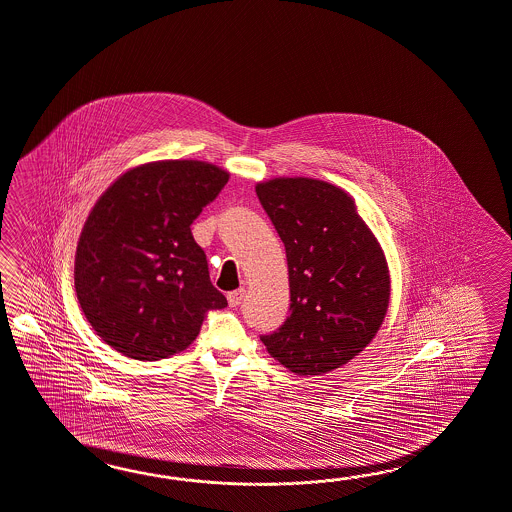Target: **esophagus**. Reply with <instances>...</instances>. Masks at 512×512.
I'll use <instances>...</instances> for the list:
<instances>
[{
  "label": "esophagus",
  "instance_id": "1",
  "mask_svg": "<svg viewBox=\"0 0 512 512\" xmlns=\"http://www.w3.org/2000/svg\"><path fill=\"white\" fill-rule=\"evenodd\" d=\"M244 294H246V290H244V288H238V290L229 292V294H227V301H229V305H231V307H238V305L242 303Z\"/></svg>",
  "mask_w": 512,
  "mask_h": 512
}]
</instances>
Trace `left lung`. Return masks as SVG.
Instances as JSON below:
<instances>
[{
  "instance_id": "8db88e82",
  "label": "left lung",
  "mask_w": 512,
  "mask_h": 512,
  "mask_svg": "<svg viewBox=\"0 0 512 512\" xmlns=\"http://www.w3.org/2000/svg\"><path fill=\"white\" fill-rule=\"evenodd\" d=\"M255 192L285 244L290 285V314L262 344L294 374H327L359 355L385 320V253L342 188L275 177Z\"/></svg>"
}]
</instances>
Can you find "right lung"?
<instances>
[{
  "mask_svg": "<svg viewBox=\"0 0 512 512\" xmlns=\"http://www.w3.org/2000/svg\"><path fill=\"white\" fill-rule=\"evenodd\" d=\"M227 181L203 161L140 164L92 207L75 251V292L88 324L125 357L179 353L207 312L227 307L190 231Z\"/></svg>",
  "mask_w": 512,
  "mask_h": 512,
  "instance_id": "obj_1",
  "label": "right lung"
}]
</instances>
